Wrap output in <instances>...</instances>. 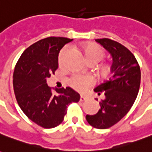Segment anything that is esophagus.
Masks as SVG:
<instances>
[{
	"instance_id": "obj_1",
	"label": "esophagus",
	"mask_w": 152,
	"mask_h": 152,
	"mask_svg": "<svg viewBox=\"0 0 152 152\" xmlns=\"http://www.w3.org/2000/svg\"><path fill=\"white\" fill-rule=\"evenodd\" d=\"M86 99H87V97L84 95H80V102H84V101H86Z\"/></svg>"
}]
</instances>
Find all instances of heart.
Returning a JSON list of instances; mask_svg holds the SVG:
<instances>
[{
  "label": "heart",
  "instance_id": "b5f03b06",
  "mask_svg": "<svg viewBox=\"0 0 152 152\" xmlns=\"http://www.w3.org/2000/svg\"><path fill=\"white\" fill-rule=\"evenodd\" d=\"M82 50L87 63H94L97 64L105 57V51L102 47L92 42H87L84 44ZM66 48H64L59 53L58 56V65L60 67L63 66V58L66 53ZM101 75L102 77H107L111 75L112 68L109 65H104L101 68ZM69 86L78 92H84L87 88L93 85V80L91 77L80 75H74L68 80Z\"/></svg>",
  "mask_w": 152,
  "mask_h": 152
}]
</instances>
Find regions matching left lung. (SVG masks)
Wrapping results in <instances>:
<instances>
[{
	"label": "left lung",
	"mask_w": 152,
	"mask_h": 152,
	"mask_svg": "<svg viewBox=\"0 0 152 152\" xmlns=\"http://www.w3.org/2000/svg\"><path fill=\"white\" fill-rule=\"evenodd\" d=\"M96 41L112 55V76L94 89L105 99L99 102L101 108L97 114L86 118L94 128L104 129L119 122L132 107L140 87L141 71L136 58L123 45L108 38Z\"/></svg>",
	"instance_id": "left-lung-1"
}]
</instances>
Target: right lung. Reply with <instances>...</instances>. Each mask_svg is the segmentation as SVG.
<instances>
[{
    "label": "right lung",
    "instance_id": "add662e5",
    "mask_svg": "<svg viewBox=\"0 0 152 152\" xmlns=\"http://www.w3.org/2000/svg\"><path fill=\"white\" fill-rule=\"evenodd\" d=\"M72 40L55 37L42 39L26 49L15 65L13 86L18 106L31 121L45 129L61 124L68 106L80 100L79 94L70 87L57 89L53 94L46 81L58 67L59 51Z\"/></svg>",
    "mask_w": 152,
    "mask_h": 152
}]
</instances>
